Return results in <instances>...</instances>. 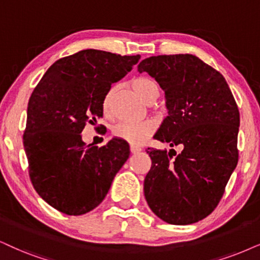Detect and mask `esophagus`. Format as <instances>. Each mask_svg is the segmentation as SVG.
Listing matches in <instances>:
<instances>
[{
    "mask_svg": "<svg viewBox=\"0 0 260 260\" xmlns=\"http://www.w3.org/2000/svg\"><path fill=\"white\" fill-rule=\"evenodd\" d=\"M141 151V149L139 146H134V145H132L131 146V152H132L133 154H136V153H139Z\"/></svg>",
    "mask_w": 260,
    "mask_h": 260,
    "instance_id": "obj_1",
    "label": "esophagus"
}]
</instances>
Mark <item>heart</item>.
Instances as JSON below:
<instances>
[{
    "instance_id": "b5f03b06",
    "label": "heart",
    "mask_w": 260,
    "mask_h": 260,
    "mask_svg": "<svg viewBox=\"0 0 260 260\" xmlns=\"http://www.w3.org/2000/svg\"><path fill=\"white\" fill-rule=\"evenodd\" d=\"M131 88L136 92L145 103H153L158 97L159 91L157 85L149 78L140 77L131 80ZM115 94V87H110L102 101V110L106 115L111 113V103ZM156 131V123L152 120H144L141 122H119L113 128L115 137L126 140L132 145H141Z\"/></svg>"
}]
</instances>
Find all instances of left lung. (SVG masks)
Segmentation results:
<instances>
[{"label":"left lung","mask_w":260,"mask_h":260,"mask_svg":"<svg viewBox=\"0 0 260 260\" xmlns=\"http://www.w3.org/2000/svg\"><path fill=\"white\" fill-rule=\"evenodd\" d=\"M138 72L154 78L166 94L168 116L153 138L182 149H147L145 199L164 222L192 224L215 210L236 168L238 106L223 75L194 55L147 57Z\"/></svg>","instance_id":"1"}]
</instances>
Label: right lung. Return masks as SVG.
Segmentation results:
<instances>
[{
  "instance_id": "1",
  "label": "right lung",
  "mask_w": 260,
  "mask_h": 260,
  "mask_svg": "<svg viewBox=\"0 0 260 260\" xmlns=\"http://www.w3.org/2000/svg\"><path fill=\"white\" fill-rule=\"evenodd\" d=\"M139 60L86 49L52 63L32 92L24 133L29 179L58 211L79 216L97 208L129 157L124 140L85 145L81 132L103 117L107 91Z\"/></svg>"
}]
</instances>
